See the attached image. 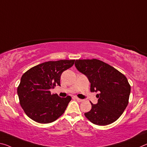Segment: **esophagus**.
<instances>
[{
	"label": "esophagus",
	"instance_id": "esophagus-1",
	"mask_svg": "<svg viewBox=\"0 0 147 147\" xmlns=\"http://www.w3.org/2000/svg\"><path fill=\"white\" fill-rule=\"evenodd\" d=\"M75 99H76V101H78V102H82V101H83V99L78 98V97H75Z\"/></svg>",
	"mask_w": 147,
	"mask_h": 147
}]
</instances>
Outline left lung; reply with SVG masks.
I'll use <instances>...</instances> for the list:
<instances>
[{"instance_id": "8db88e82", "label": "left lung", "mask_w": 147, "mask_h": 147, "mask_svg": "<svg viewBox=\"0 0 147 147\" xmlns=\"http://www.w3.org/2000/svg\"><path fill=\"white\" fill-rule=\"evenodd\" d=\"M75 66L87 76L90 91L99 92L98 102L84 113L93 124L107 125L117 120L129 103L131 86L125 76L113 67L97 59H77Z\"/></svg>"}]
</instances>
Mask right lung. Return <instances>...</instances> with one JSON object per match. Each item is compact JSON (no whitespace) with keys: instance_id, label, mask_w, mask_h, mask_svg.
Segmentation results:
<instances>
[{"instance_id":"right-lung-1","label":"right lung","mask_w":147,"mask_h":147,"mask_svg":"<svg viewBox=\"0 0 147 147\" xmlns=\"http://www.w3.org/2000/svg\"><path fill=\"white\" fill-rule=\"evenodd\" d=\"M75 60L50 61L36 65L23 74L18 87L21 107L32 120L40 124L54 122L64 113L71 96L51 94L50 89L60 86L63 72L73 66Z\"/></svg>"}]
</instances>
